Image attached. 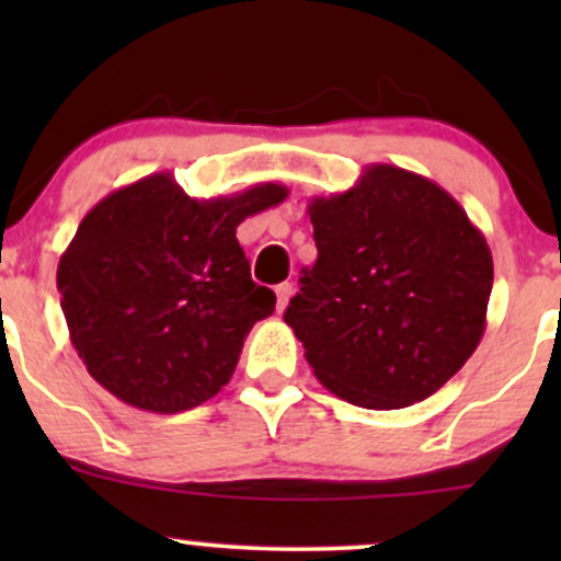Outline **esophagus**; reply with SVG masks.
Listing matches in <instances>:
<instances>
[{"label": "esophagus", "instance_id": "34e87169", "mask_svg": "<svg viewBox=\"0 0 561 561\" xmlns=\"http://www.w3.org/2000/svg\"><path fill=\"white\" fill-rule=\"evenodd\" d=\"M276 311H285L287 308V302H289V298H293V285H289V282H282V285H276Z\"/></svg>", "mask_w": 561, "mask_h": 561}]
</instances>
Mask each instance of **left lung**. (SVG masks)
I'll return each instance as SVG.
<instances>
[{"label":"left lung","mask_w":561,"mask_h":561,"mask_svg":"<svg viewBox=\"0 0 561 561\" xmlns=\"http://www.w3.org/2000/svg\"><path fill=\"white\" fill-rule=\"evenodd\" d=\"M319 259L285 321L327 390L362 409H405L440 390L480 345L493 255L430 179L375 163L308 205Z\"/></svg>","instance_id":"left-lung-1"}]
</instances>
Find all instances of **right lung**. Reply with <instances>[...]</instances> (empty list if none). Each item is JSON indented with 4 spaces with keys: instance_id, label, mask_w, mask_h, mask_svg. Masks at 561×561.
I'll return each instance as SVG.
<instances>
[{
    "instance_id": "1",
    "label": "right lung",
    "mask_w": 561,
    "mask_h": 561,
    "mask_svg": "<svg viewBox=\"0 0 561 561\" xmlns=\"http://www.w3.org/2000/svg\"><path fill=\"white\" fill-rule=\"evenodd\" d=\"M287 186L255 184L197 199L152 173L94 205L57 266L70 343L118 401L179 414L234 375L274 293L250 279L237 227L279 205Z\"/></svg>"
}]
</instances>
